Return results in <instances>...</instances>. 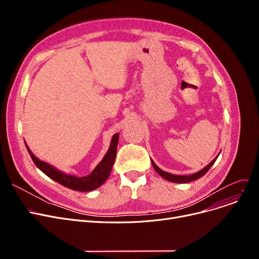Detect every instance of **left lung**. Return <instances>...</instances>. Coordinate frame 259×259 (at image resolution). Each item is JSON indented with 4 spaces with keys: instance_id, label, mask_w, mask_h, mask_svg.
<instances>
[{
    "instance_id": "left-lung-1",
    "label": "left lung",
    "mask_w": 259,
    "mask_h": 259,
    "mask_svg": "<svg viewBox=\"0 0 259 259\" xmlns=\"http://www.w3.org/2000/svg\"><path fill=\"white\" fill-rule=\"evenodd\" d=\"M220 155V154H219ZM219 155H217L209 165H207L205 168L201 169L200 171L194 173V174H191V175H174V174H171V173H168L166 171H162L161 169H159L155 164L154 161L151 159V162H152V166L154 168V170L161 176V178H164L165 180L169 181V182H172V183H178V184H185V183H190V182H193L199 178H201V176L205 175L208 170L213 166V164L215 162V160L217 159V157H219Z\"/></svg>"
}]
</instances>
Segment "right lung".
<instances>
[{
    "label": "right lung",
    "instance_id": "obj_1",
    "mask_svg": "<svg viewBox=\"0 0 259 259\" xmlns=\"http://www.w3.org/2000/svg\"><path fill=\"white\" fill-rule=\"evenodd\" d=\"M118 137L119 135L117 133L113 135L110 147H109L107 153L105 154L104 158L101 160L100 164L94 168V170L90 174L86 176H81V178H78V176L71 175V174H66L58 170L57 168H54L53 166L47 164V162L39 160L30 151L28 146L26 145V148L27 150H28L35 166L43 173H45L48 178L58 182L59 184L63 185L66 188L74 190V191L89 192V191H92V190H95L99 187H101L108 179L109 174H110L114 164L115 156H116Z\"/></svg>",
    "mask_w": 259,
    "mask_h": 259
}]
</instances>
